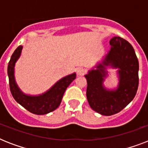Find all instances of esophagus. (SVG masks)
Segmentation results:
<instances>
[{
    "instance_id": "1",
    "label": "esophagus",
    "mask_w": 148,
    "mask_h": 148,
    "mask_svg": "<svg viewBox=\"0 0 148 148\" xmlns=\"http://www.w3.org/2000/svg\"><path fill=\"white\" fill-rule=\"evenodd\" d=\"M77 75H79V76L84 75V74H85V70L84 69L83 67H79V68H77Z\"/></svg>"
}]
</instances>
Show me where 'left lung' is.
I'll return each mask as SVG.
<instances>
[{
	"mask_svg": "<svg viewBox=\"0 0 148 148\" xmlns=\"http://www.w3.org/2000/svg\"><path fill=\"white\" fill-rule=\"evenodd\" d=\"M110 48L103 60L88 71L87 98L90 108L102 115L120 112L135 97L138 88L139 63L135 51L128 41L120 37L110 40ZM107 68L117 69L119 85L108 89L103 82L108 76Z\"/></svg>",
	"mask_w": 148,
	"mask_h": 148,
	"instance_id": "left-lung-1",
	"label": "left lung"
}]
</instances>
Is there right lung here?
<instances>
[{"mask_svg": "<svg viewBox=\"0 0 148 148\" xmlns=\"http://www.w3.org/2000/svg\"><path fill=\"white\" fill-rule=\"evenodd\" d=\"M22 49L23 46L17 47L8 63V74L11 95L17 103L30 112L38 115L48 114L59 107L67 88L76 78V73L62 77L49 90L41 95H30L24 94L17 84L14 77L15 64L21 57Z\"/></svg>", "mask_w": 148, "mask_h": 148, "instance_id": "right-lung-1", "label": "right lung"}]
</instances>
